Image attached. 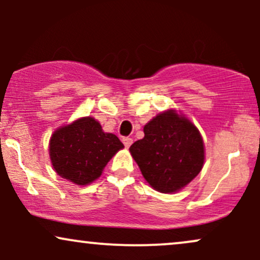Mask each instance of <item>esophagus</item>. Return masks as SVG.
<instances>
[{
	"label": "esophagus",
	"instance_id": "esophagus-1",
	"mask_svg": "<svg viewBox=\"0 0 260 260\" xmlns=\"http://www.w3.org/2000/svg\"><path fill=\"white\" fill-rule=\"evenodd\" d=\"M122 142H123L124 147H126V148H129L131 145H132L133 139H132V138H129V137H124V138H122Z\"/></svg>",
	"mask_w": 260,
	"mask_h": 260
}]
</instances>
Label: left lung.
<instances>
[{
	"label": "left lung",
	"mask_w": 260,
	"mask_h": 260,
	"mask_svg": "<svg viewBox=\"0 0 260 260\" xmlns=\"http://www.w3.org/2000/svg\"><path fill=\"white\" fill-rule=\"evenodd\" d=\"M129 150L148 183L162 193L180 190L204 164L201 133L172 110L145 124L144 138L133 143Z\"/></svg>",
	"instance_id": "left-lung-1"
}]
</instances>
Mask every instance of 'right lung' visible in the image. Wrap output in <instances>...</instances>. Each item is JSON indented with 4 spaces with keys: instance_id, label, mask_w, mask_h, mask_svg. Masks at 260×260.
Segmentation results:
<instances>
[{
    "instance_id": "obj_1",
    "label": "right lung",
    "mask_w": 260,
    "mask_h": 260,
    "mask_svg": "<svg viewBox=\"0 0 260 260\" xmlns=\"http://www.w3.org/2000/svg\"><path fill=\"white\" fill-rule=\"evenodd\" d=\"M122 148L115 134L105 133L99 122L84 117L52 134L50 157L59 176L85 186L100 177L106 164Z\"/></svg>"
}]
</instances>
